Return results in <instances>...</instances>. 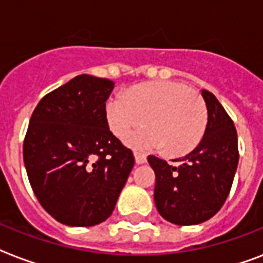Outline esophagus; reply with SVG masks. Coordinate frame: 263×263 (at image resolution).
<instances>
[{"instance_id": "1", "label": "esophagus", "mask_w": 263, "mask_h": 263, "mask_svg": "<svg viewBox=\"0 0 263 263\" xmlns=\"http://www.w3.org/2000/svg\"><path fill=\"white\" fill-rule=\"evenodd\" d=\"M134 156H135L136 164H144V162L147 161V157L144 156V154H142V153H139V152L134 153Z\"/></svg>"}]
</instances>
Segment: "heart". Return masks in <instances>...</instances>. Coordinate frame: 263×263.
<instances>
[{"mask_svg": "<svg viewBox=\"0 0 263 263\" xmlns=\"http://www.w3.org/2000/svg\"><path fill=\"white\" fill-rule=\"evenodd\" d=\"M110 131L123 138L141 117L144 127L125 138L138 150L165 147L169 154L190 152L199 143L208 124V111L196 92L180 82H153L111 95L105 105Z\"/></svg>", "mask_w": 263, "mask_h": 263, "instance_id": "obj_1", "label": "heart"}]
</instances>
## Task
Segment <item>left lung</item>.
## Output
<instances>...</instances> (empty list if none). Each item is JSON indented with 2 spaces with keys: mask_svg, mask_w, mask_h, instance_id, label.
Returning <instances> with one entry per match:
<instances>
[{
  "mask_svg": "<svg viewBox=\"0 0 263 263\" xmlns=\"http://www.w3.org/2000/svg\"><path fill=\"white\" fill-rule=\"evenodd\" d=\"M208 107V125L200 143L179 166L148 156L156 173L154 202L165 220L195 225L212 218L228 198L239 162L237 132L224 106L202 90Z\"/></svg>",
  "mask_w": 263,
  "mask_h": 263,
  "instance_id": "1",
  "label": "left lung"
}]
</instances>
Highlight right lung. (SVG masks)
Returning a JSON list of instances; mask_svg holds the SVG:
<instances>
[{
    "label": "right lung",
    "mask_w": 263,
    "mask_h": 263,
    "mask_svg": "<svg viewBox=\"0 0 263 263\" xmlns=\"http://www.w3.org/2000/svg\"><path fill=\"white\" fill-rule=\"evenodd\" d=\"M115 83L79 75L43 97L23 143L27 176L53 218L71 227L103 222L135 158L109 129L105 105Z\"/></svg>",
    "instance_id": "1"
}]
</instances>
